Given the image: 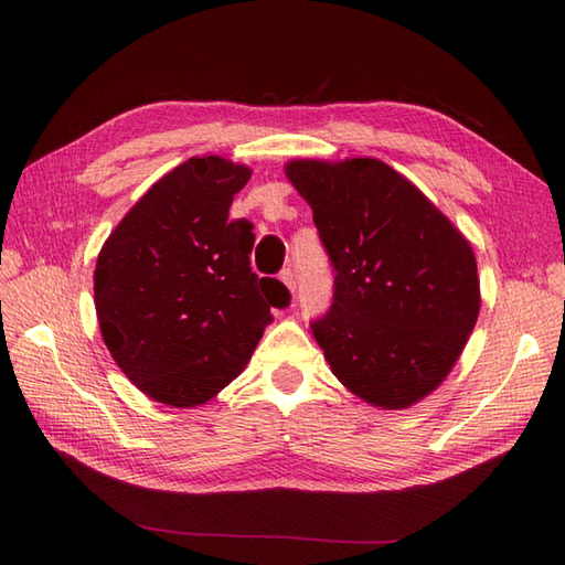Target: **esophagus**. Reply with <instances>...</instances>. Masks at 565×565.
<instances>
[{
    "instance_id": "34e87169",
    "label": "esophagus",
    "mask_w": 565,
    "mask_h": 565,
    "mask_svg": "<svg viewBox=\"0 0 565 565\" xmlns=\"http://www.w3.org/2000/svg\"><path fill=\"white\" fill-rule=\"evenodd\" d=\"M279 279L286 284V289H289L291 294L296 291V279H294V271H291V267H286V269H281V274H279Z\"/></svg>"
}]
</instances>
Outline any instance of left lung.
I'll return each instance as SVG.
<instances>
[{"label":"left lung","mask_w":565,"mask_h":565,"mask_svg":"<svg viewBox=\"0 0 565 565\" xmlns=\"http://www.w3.org/2000/svg\"><path fill=\"white\" fill-rule=\"evenodd\" d=\"M334 269L332 306L310 322L332 374L379 407H407L447 379L481 291L468 239L386 162L286 164Z\"/></svg>","instance_id":"left-lung-1"}]
</instances>
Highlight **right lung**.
Masks as SVG:
<instances>
[{"label": "right lung", "instance_id": "obj_1", "mask_svg": "<svg viewBox=\"0 0 565 565\" xmlns=\"http://www.w3.org/2000/svg\"><path fill=\"white\" fill-rule=\"evenodd\" d=\"M249 174L218 154L186 160L148 189L99 252L102 338L152 401H211L249 362L271 308L291 301L279 279L249 267L255 225L227 218Z\"/></svg>", "mask_w": 565, "mask_h": 565}]
</instances>
